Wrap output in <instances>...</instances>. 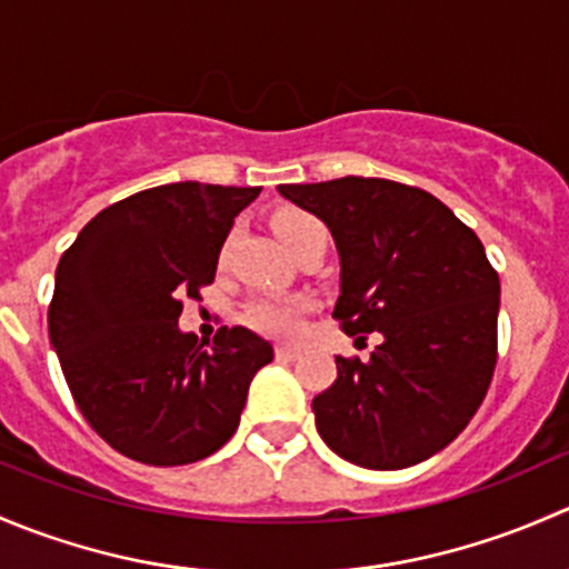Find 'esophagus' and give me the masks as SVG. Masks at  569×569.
Masks as SVG:
<instances>
[{"mask_svg": "<svg viewBox=\"0 0 569 569\" xmlns=\"http://www.w3.org/2000/svg\"><path fill=\"white\" fill-rule=\"evenodd\" d=\"M274 355H278V360H297V358H300V349H297V347H278V349H274Z\"/></svg>", "mask_w": 569, "mask_h": 569, "instance_id": "1", "label": "esophagus"}]
</instances>
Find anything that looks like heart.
<instances>
[{"label": "heart", "instance_id": "obj_1", "mask_svg": "<svg viewBox=\"0 0 569 569\" xmlns=\"http://www.w3.org/2000/svg\"><path fill=\"white\" fill-rule=\"evenodd\" d=\"M321 222L317 217L306 214V211H280L274 217V231L283 239V244L289 248L300 233H306L308 228H317ZM302 313H306V302L302 300H286V297H258L244 311L250 327H256L258 332L272 338H291L300 330Z\"/></svg>", "mask_w": 569, "mask_h": 569}]
</instances>
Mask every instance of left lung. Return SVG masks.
<instances>
[{
  "label": "left lung",
  "instance_id": "1",
  "mask_svg": "<svg viewBox=\"0 0 569 569\" xmlns=\"http://www.w3.org/2000/svg\"><path fill=\"white\" fill-rule=\"evenodd\" d=\"M317 214L341 258L332 319L371 358H341L313 399L317 429L347 462L410 468L438 455L485 401L498 360L501 283L485 244L435 194L388 178L280 183Z\"/></svg>",
  "mask_w": 569,
  "mask_h": 569
}]
</instances>
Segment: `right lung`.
<instances>
[{"instance_id": "right-lung-1", "label": "right lung", "mask_w": 569, "mask_h": 569, "mask_svg": "<svg viewBox=\"0 0 569 569\" xmlns=\"http://www.w3.org/2000/svg\"><path fill=\"white\" fill-rule=\"evenodd\" d=\"M261 187L178 181L107 206L62 252L49 338L84 421L123 457L173 468L237 432L248 388L274 358L248 327L203 349L178 330L214 280L233 217Z\"/></svg>"}]
</instances>
